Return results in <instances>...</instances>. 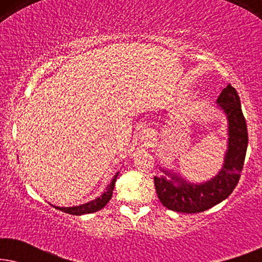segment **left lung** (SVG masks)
I'll use <instances>...</instances> for the list:
<instances>
[{
	"mask_svg": "<svg viewBox=\"0 0 262 262\" xmlns=\"http://www.w3.org/2000/svg\"><path fill=\"white\" fill-rule=\"evenodd\" d=\"M217 102L229 120V145L224 166L217 177L202 185H191L180 178L171 177L174 182H181L175 186L172 180L154 178L157 196L168 210L182 213L203 212L227 199L238 184L248 146L246 118L237 92L230 83L222 91Z\"/></svg>",
	"mask_w": 262,
	"mask_h": 262,
	"instance_id": "left-lung-1",
	"label": "left lung"
}]
</instances>
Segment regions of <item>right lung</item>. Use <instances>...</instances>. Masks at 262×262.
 Here are the masks:
<instances>
[{
    "instance_id": "1",
    "label": "right lung",
    "mask_w": 262,
    "mask_h": 262,
    "mask_svg": "<svg viewBox=\"0 0 262 262\" xmlns=\"http://www.w3.org/2000/svg\"><path fill=\"white\" fill-rule=\"evenodd\" d=\"M117 177H118V174L116 175V177H114V179L112 180V182H111V185L108 186V187H107L105 193H103V194L98 199L92 200V202H89L87 204H83V205L75 206V207H58V206H55V207H56V209L60 210V211H63V212L69 213V214H75V216H80V214L96 212V211L101 210L102 207H105L106 204L110 202L111 198H112Z\"/></svg>"
}]
</instances>
